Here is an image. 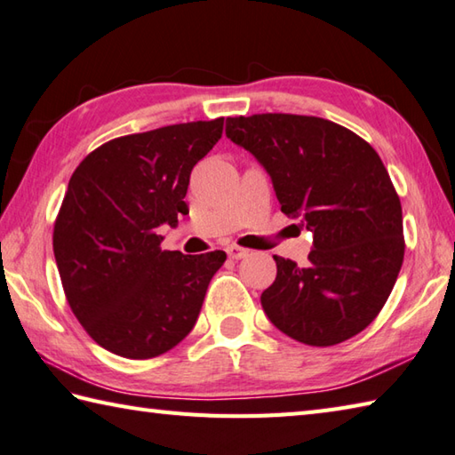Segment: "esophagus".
Here are the masks:
<instances>
[{
    "label": "esophagus",
    "instance_id": "obj_1",
    "mask_svg": "<svg viewBox=\"0 0 455 455\" xmlns=\"http://www.w3.org/2000/svg\"><path fill=\"white\" fill-rule=\"evenodd\" d=\"M227 254H228V258H233V260H240V258H244L248 254V251H244V248H240L236 244H230L227 248Z\"/></svg>",
    "mask_w": 455,
    "mask_h": 455
}]
</instances>
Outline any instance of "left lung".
<instances>
[{
    "mask_svg": "<svg viewBox=\"0 0 455 455\" xmlns=\"http://www.w3.org/2000/svg\"><path fill=\"white\" fill-rule=\"evenodd\" d=\"M227 138L266 169L282 212L314 235L304 268L274 256L278 274L260 296L264 314L314 347L361 333L404 258L403 207L377 151L339 124L296 114L227 118Z\"/></svg>",
    "mask_w": 455,
    "mask_h": 455,
    "instance_id": "left-lung-1",
    "label": "left lung"
}]
</instances>
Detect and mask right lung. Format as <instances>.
Segmentation results:
<instances>
[{
	"instance_id": "1",
	"label": "right lung",
	"mask_w": 455,
	"mask_h": 455,
	"mask_svg": "<svg viewBox=\"0 0 455 455\" xmlns=\"http://www.w3.org/2000/svg\"><path fill=\"white\" fill-rule=\"evenodd\" d=\"M222 122H187L116 138L83 159L52 233L68 306L92 339L126 359L157 357L197 323L222 251H162L177 227L195 164L220 140Z\"/></svg>"
}]
</instances>
